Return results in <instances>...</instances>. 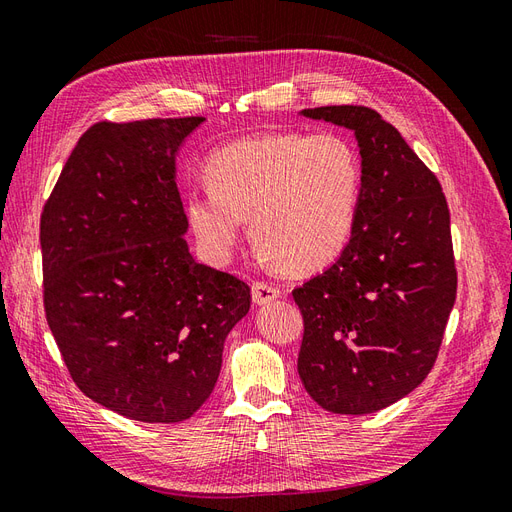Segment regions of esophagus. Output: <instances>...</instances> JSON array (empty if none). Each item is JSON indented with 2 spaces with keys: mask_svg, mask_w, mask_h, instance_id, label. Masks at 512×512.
I'll list each match as a JSON object with an SVG mask.
<instances>
[{
  "mask_svg": "<svg viewBox=\"0 0 512 512\" xmlns=\"http://www.w3.org/2000/svg\"><path fill=\"white\" fill-rule=\"evenodd\" d=\"M280 294H282V290L271 282H254L252 284V299H254L256 305L271 303V301L280 297Z\"/></svg>",
  "mask_w": 512,
  "mask_h": 512,
  "instance_id": "1",
  "label": "esophagus"
}]
</instances>
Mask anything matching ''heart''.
Listing matches in <instances>:
<instances>
[{"label": "heart", "instance_id": "obj_1", "mask_svg": "<svg viewBox=\"0 0 512 512\" xmlns=\"http://www.w3.org/2000/svg\"><path fill=\"white\" fill-rule=\"evenodd\" d=\"M207 192H190L185 218L200 247L226 262L243 220L262 258L292 273L322 269L348 245L363 188L361 158L335 132H267L213 151Z\"/></svg>", "mask_w": 512, "mask_h": 512}]
</instances>
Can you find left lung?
Segmentation results:
<instances>
[{"label":"left lung","mask_w":512,"mask_h":512,"mask_svg":"<svg viewBox=\"0 0 512 512\" xmlns=\"http://www.w3.org/2000/svg\"><path fill=\"white\" fill-rule=\"evenodd\" d=\"M350 128L363 188L348 245L292 290L303 314L297 369L335 414H369L414 391L438 359L457 297L451 213L438 177L367 106L305 108Z\"/></svg>","instance_id":"left-lung-1"}]
</instances>
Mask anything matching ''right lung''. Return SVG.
<instances>
[{
	"mask_svg": "<svg viewBox=\"0 0 512 512\" xmlns=\"http://www.w3.org/2000/svg\"><path fill=\"white\" fill-rule=\"evenodd\" d=\"M205 117L94 123L40 218L42 299L74 384L141 423H179L209 399L250 286L198 265L175 153Z\"/></svg>",
	"mask_w": 512,
	"mask_h": 512,
	"instance_id": "right-lung-1",
	"label": "right lung"
}]
</instances>
